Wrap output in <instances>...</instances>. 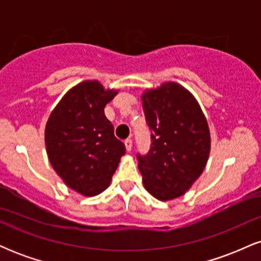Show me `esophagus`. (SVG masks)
Listing matches in <instances>:
<instances>
[{
  "label": "esophagus",
  "instance_id": "1",
  "mask_svg": "<svg viewBox=\"0 0 261 261\" xmlns=\"http://www.w3.org/2000/svg\"><path fill=\"white\" fill-rule=\"evenodd\" d=\"M124 142H125V146H126L127 151H131V148H133V140L126 139L124 141Z\"/></svg>",
  "mask_w": 261,
  "mask_h": 261
}]
</instances>
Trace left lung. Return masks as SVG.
<instances>
[{
	"label": "left lung",
	"instance_id": "left-lung-1",
	"mask_svg": "<svg viewBox=\"0 0 261 261\" xmlns=\"http://www.w3.org/2000/svg\"><path fill=\"white\" fill-rule=\"evenodd\" d=\"M142 106L151 131L148 152L136 154L143 185L155 199H175L205 168L210 153L207 121L195 98L173 82L143 93Z\"/></svg>",
	"mask_w": 261,
	"mask_h": 261
}]
</instances>
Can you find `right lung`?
<instances>
[{
  "label": "right lung",
  "mask_w": 261,
  "mask_h": 261,
  "mask_svg": "<svg viewBox=\"0 0 261 261\" xmlns=\"http://www.w3.org/2000/svg\"><path fill=\"white\" fill-rule=\"evenodd\" d=\"M115 95L97 81H86L66 93L46 122L45 145L53 168L67 187L85 196L109 187L126 152L104 114Z\"/></svg>",
  "instance_id": "1"
}]
</instances>
